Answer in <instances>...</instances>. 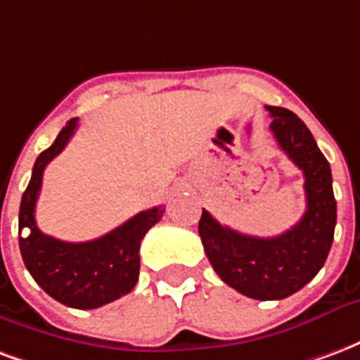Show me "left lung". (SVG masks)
I'll return each instance as SVG.
<instances>
[{
  "label": "left lung",
  "instance_id": "8db88e82",
  "mask_svg": "<svg viewBox=\"0 0 360 360\" xmlns=\"http://www.w3.org/2000/svg\"><path fill=\"white\" fill-rule=\"evenodd\" d=\"M270 131L304 175L307 210L299 224L276 237L243 235L202 210L198 235L219 278L258 301H279L309 283L324 266L335 229L332 169L309 127L293 111L266 105Z\"/></svg>",
  "mask_w": 360,
  "mask_h": 360
}]
</instances>
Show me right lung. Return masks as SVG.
Instances as JSON below:
<instances>
[{
  "mask_svg": "<svg viewBox=\"0 0 360 360\" xmlns=\"http://www.w3.org/2000/svg\"><path fill=\"white\" fill-rule=\"evenodd\" d=\"M79 119L67 121L50 148L36 158L32 177L19 210V247L30 276L46 293L71 309H98L131 293L141 271V241L164 216V206L150 208L86 243L59 241L36 226V200L42 188L46 165L65 148L77 131ZM30 229L27 238L22 229Z\"/></svg>",
  "mask_w": 360,
  "mask_h": 360,
  "instance_id": "add662e5",
  "label": "right lung"
}]
</instances>
